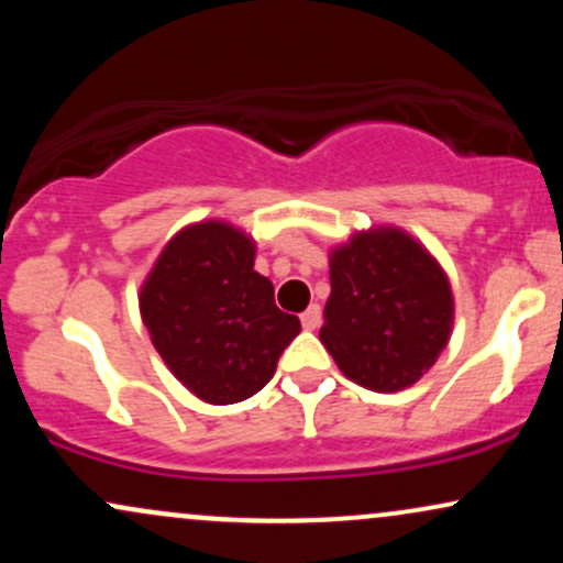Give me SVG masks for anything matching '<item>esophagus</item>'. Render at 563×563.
Instances as JSON below:
<instances>
[{"label":"esophagus","mask_w":563,"mask_h":563,"mask_svg":"<svg viewBox=\"0 0 563 563\" xmlns=\"http://www.w3.org/2000/svg\"><path fill=\"white\" fill-rule=\"evenodd\" d=\"M320 322H322V309L318 307V303H312V307H309L307 312L301 314V325H303V331H318Z\"/></svg>","instance_id":"esophagus-1"}]
</instances>
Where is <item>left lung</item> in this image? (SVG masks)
<instances>
[{
  "label": "left lung",
  "instance_id": "8db88e82",
  "mask_svg": "<svg viewBox=\"0 0 563 563\" xmlns=\"http://www.w3.org/2000/svg\"><path fill=\"white\" fill-rule=\"evenodd\" d=\"M452 328L448 275L402 230L357 232L331 254L320 341L346 378L373 391L412 386Z\"/></svg>",
  "mask_w": 563,
  "mask_h": 563
}]
</instances>
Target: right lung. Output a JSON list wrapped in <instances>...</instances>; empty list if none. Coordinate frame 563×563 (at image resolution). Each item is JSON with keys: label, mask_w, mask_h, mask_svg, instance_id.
<instances>
[{"label": "right lung", "mask_w": 563, "mask_h": 563, "mask_svg": "<svg viewBox=\"0 0 563 563\" xmlns=\"http://www.w3.org/2000/svg\"><path fill=\"white\" fill-rule=\"evenodd\" d=\"M254 241L224 222H200L166 243L140 294L142 322L169 371L196 397L232 405L275 376L301 322L280 312L254 269Z\"/></svg>", "instance_id": "add662e5"}]
</instances>
